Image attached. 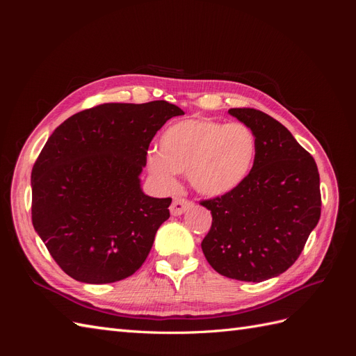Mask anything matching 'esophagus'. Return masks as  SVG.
I'll return each instance as SVG.
<instances>
[{
    "label": "esophagus",
    "instance_id": "obj_1",
    "mask_svg": "<svg viewBox=\"0 0 356 356\" xmlns=\"http://www.w3.org/2000/svg\"><path fill=\"white\" fill-rule=\"evenodd\" d=\"M191 207V203L186 199H175L174 202H172L170 204V213L174 215V217H177V215H182L184 213L188 208Z\"/></svg>",
    "mask_w": 356,
    "mask_h": 356
}]
</instances>
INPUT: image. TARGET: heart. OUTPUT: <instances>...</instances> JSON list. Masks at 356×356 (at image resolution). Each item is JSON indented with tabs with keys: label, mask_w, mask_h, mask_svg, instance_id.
Here are the masks:
<instances>
[{
	"label": "heart",
	"mask_w": 356,
	"mask_h": 356,
	"mask_svg": "<svg viewBox=\"0 0 356 356\" xmlns=\"http://www.w3.org/2000/svg\"><path fill=\"white\" fill-rule=\"evenodd\" d=\"M159 152L147 159L148 170L161 186H175L184 174L199 195L220 197L241 187L257 156V139L242 123H222L208 117L186 118L160 135Z\"/></svg>",
	"instance_id": "obj_1"
}]
</instances>
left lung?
Here are the masks:
<instances>
[{
	"label": "left lung",
	"mask_w": 356,
	"mask_h": 356,
	"mask_svg": "<svg viewBox=\"0 0 356 356\" xmlns=\"http://www.w3.org/2000/svg\"><path fill=\"white\" fill-rule=\"evenodd\" d=\"M229 114L254 132L257 156L241 187L202 202L212 213L202 251L220 275L263 282L296 263L316 227L319 172L314 157L273 117L254 108Z\"/></svg>",
	"instance_id": "left-lung-1"
}]
</instances>
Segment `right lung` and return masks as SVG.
<instances>
[{
    "mask_svg": "<svg viewBox=\"0 0 356 356\" xmlns=\"http://www.w3.org/2000/svg\"><path fill=\"white\" fill-rule=\"evenodd\" d=\"M166 101L102 104L55 129L32 168V224L68 276L111 284L134 275L169 218L168 199L141 188L149 143L169 118Z\"/></svg>",
    "mask_w": 356,
    "mask_h": 356,
    "instance_id": "right-lung-1",
    "label": "right lung"
}]
</instances>
